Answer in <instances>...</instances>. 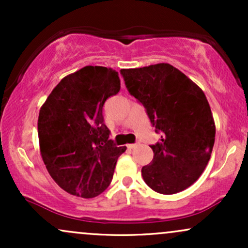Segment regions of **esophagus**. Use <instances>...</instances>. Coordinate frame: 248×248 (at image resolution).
<instances>
[{
	"label": "esophagus",
	"instance_id": "obj_1",
	"mask_svg": "<svg viewBox=\"0 0 248 248\" xmlns=\"http://www.w3.org/2000/svg\"><path fill=\"white\" fill-rule=\"evenodd\" d=\"M139 146V143H130V144H127V147L129 148V149H134V148H136Z\"/></svg>",
	"mask_w": 248,
	"mask_h": 248
}]
</instances>
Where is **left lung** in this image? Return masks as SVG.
Listing matches in <instances>:
<instances>
[{"label": "left lung", "mask_w": 248, "mask_h": 248, "mask_svg": "<svg viewBox=\"0 0 248 248\" xmlns=\"http://www.w3.org/2000/svg\"><path fill=\"white\" fill-rule=\"evenodd\" d=\"M120 73L130 95L146 108L155 132L162 133L150 146L154 158L142 168V177L162 195L183 191L203 173L215 144L216 126L205 94L166 62Z\"/></svg>", "instance_id": "1"}]
</instances>
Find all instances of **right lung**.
I'll list each match as a JSON object with an SVG mask.
<instances>
[{"instance_id":"1","label":"right lung","mask_w":248,"mask_h":248,"mask_svg":"<svg viewBox=\"0 0 248 248\" xmlns=\"http://www.w3.org/2000/svg\"><path fill=\"white\" fill-rule=\"evenodd\" d=\"M120 91L118 72L85 66L62 78L38 116L41 155L53 181L73 196L93 198L110 184L126 147L109 139L102 107Z\"/></svg>"}]
</instances>
